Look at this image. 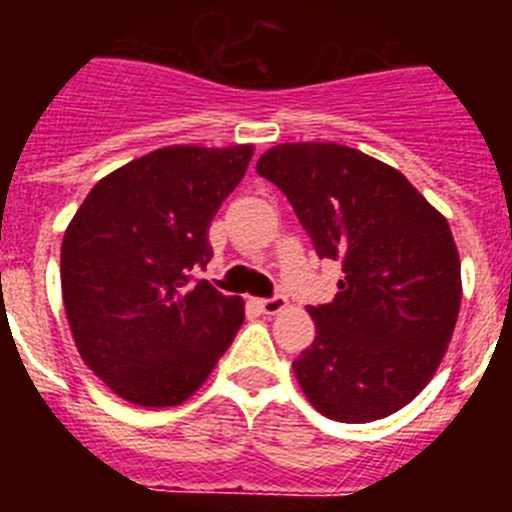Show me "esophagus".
Here are the masks:
<instances>
[{
  "instance_id": "34e87169",
  "label": "esophagus",
  "mask_w": 512,
  "mask_h": 512,
  "mask_svg": "<svg viewBox=\"0 0 512 512\" xmlns=\"http://www.w3.org/2000/svg\"><path fill=\"white\" fill-rule=\"evenodd\" d=\"M259 307L261 312H266V315H277V312H282L284 307H287V297L284 295L266 297V300H259Z\"/></svg>"
}]
</instances>
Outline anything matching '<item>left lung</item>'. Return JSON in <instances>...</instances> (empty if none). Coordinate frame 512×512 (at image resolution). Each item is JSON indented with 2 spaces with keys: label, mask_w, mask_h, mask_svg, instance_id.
<instances>
[{
  "label": "left lung",
  "mask_w": 512,
  "mask_h": 512,
  "mask_svg": "<svg viewBox=\"0 0 512 512\" xmlns=\"http://www.w3.org/2000/svg\"><path fill=\"white\" fill-rule=\"evenodd\" d=\"M295 207L320 259L341 261L333 302L307 307L315 341L292 364L312 408L369 423L405 408L441 364L461 305L446 217L397 169L338 143H284L256 164Z\"/></svg>",
  "instance_id": "obj_1"
}]
</instances>
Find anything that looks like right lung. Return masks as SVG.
<instances>
[{
	"instance_id": "right-lung-1",
	"label": "right lung",
	"mask_w": 512,
	"mask_h": 512,
	"mask_svg": "<svg viewBox=\"0 0 512 512\" xmlns=\"http://www.w3.org/2000/svg\"><path fill=\"white\" fill-rule=\"evenodd\" d=\"M253 146H171L94 184L61 246L63 307L84 364L122 400L171 408L200 390L243 323V300L192 279L212 217Z\"/></svg>"
}]
</instances>
